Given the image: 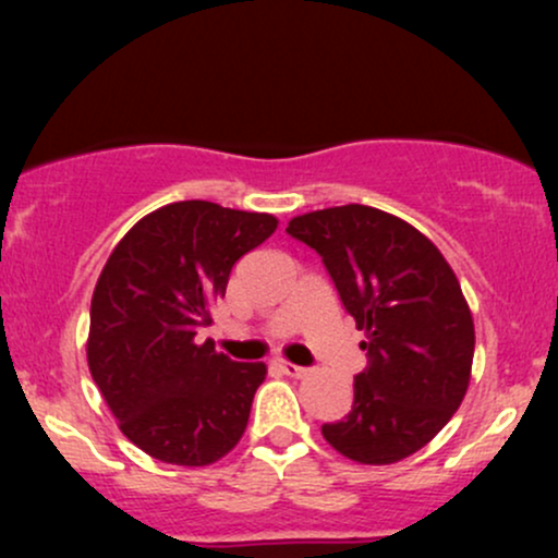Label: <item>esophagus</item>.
<instances>
[{
	"label": "esophagus",
	"instance_id": "esophagus-1",
	"mask_svg": "<svg viewBox=\"0 0 558 558\" xmlns=\"http://www.w3.org/2000/svg\"><path fill=\"white\" fill-rule=\"evenodd\" d=\"M278 367L283 369L288 377H304L306 375V367H301V364H293V362H286V360H280Z\"/></svg>",
	"mask_w": 558,
	"mask_h": 558
}]
</instances>
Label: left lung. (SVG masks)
<instances>
[{
  "instance_id": "left-lung-1",
  "label": "left lung",
  "mask_w": 558,
  "mask_h": 558,
  "mask_svg": "<svg viewBox=\"0 0 558 558\" xmlns=\"http://www.w3.org/2000/svg\"><path fill=\"white\" fill-rule=\"evenodd\" d=\"M286 233L323 257L364 330L354 403L323 425L360 464H393L444 430L470 386L475 325L457 275L417 228L364 204L293 217Z\"/></svg>"
}]
</instances>
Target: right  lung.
Masks as SVG:
<instances>
[{
	"mask_svg": "<svg viewBox=\"0 0 558 558\" xmlns=\"http://www.w3.org/2000/svg\"><path fill=\"white\" fill-rule=\"evenodd\" d=\"M272 215L175 202L138 220L96 280L88 369L141 451L168 464H213L241 440L267 367L198 343L243 254L270 239Z\"/></svg>",
	"mask_w": 558,
	"mask_h": 558,
	"instance_id": "add662e5",
	"label": "right lung"
}]
</instances>
